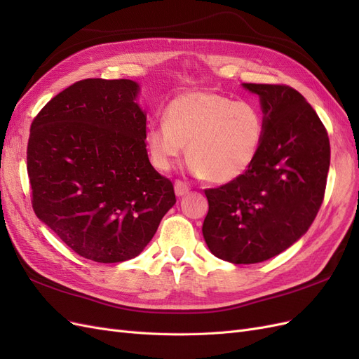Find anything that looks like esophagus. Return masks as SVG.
<instances>
[{
  "label": "esophagus",
  "mask_w": 359,
  "mask_h": 359,
  "mask_svg": "<svg viewBox=\"0 0 359 359\" xmlns=\"http://www.w3.org/2000/svg\"><path fill=\"white\" fill-rule=\"evenodd\" d=\"M189 190H190V186L187 182H184L181 180L175 181V194H177V196H184V194L189 193Z\"/></svg>",
  "instance_id": "1"
}]
</instances>
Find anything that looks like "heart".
Wrapping results in <instances>:
<instances>
[{"mask_svg": "<svg viewBox=\"0 0 359 359\" xmlns=\"http://www.w3.org/2000/svg\"><path fill=\"white\" fill-rule=\"evenodd\" d=\"M264 137V119L252 103L233 102L212 91H191L173 99L166 121L147 127L153 165L168 170L186 149L193 172L212 182H229L252 166Z\"/></svg>", "mask_w": 359, "mask_h": 359, "instance_id": "b5f03b06", "label": "heart"}]
</instances>
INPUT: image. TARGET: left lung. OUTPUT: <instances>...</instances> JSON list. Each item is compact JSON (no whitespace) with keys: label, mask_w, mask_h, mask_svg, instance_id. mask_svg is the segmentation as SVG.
<instances>
[{"label":"left lung","mask_w":359,"mask_h":359,"mask_svg":"<svg viewBox=\"0 0 359 359\" xmlns=\"http://www.w3.org/2000/svg\"><path fill=\"white\" fill-rule=\"evenodd\" d=\"M260 97L264 137L241 177L206 189L202 233L217 257L257 264L285 252L307 232L323 202L330 137L316 111L292 86L244 83Z\"/></svg>","instance_id":"8db88e82"}]
</instances>
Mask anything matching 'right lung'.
<instances>
[{
	"instance_id": "obj_1",
	"label": "right lung",
	"mask_w": 359,
	"mask_h": 359,
	"mask_svg": "<svg viewBox=\"0 0 359 359\" xmlns=\"http://www.w3.org/2000/svg\"><path fill=\"white\" fill-rule=\"evenodd\" d=\"M128 79H83L32 119L27 148L31 203L79 256L100 264L136 257L177 202L151 166L147 116Z\"/></svg>"
}]
</instances>
